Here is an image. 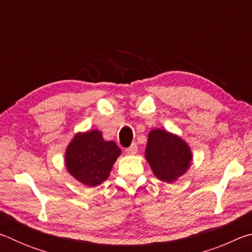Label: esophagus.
Wrapping results in <instances>:
<instances>
[{"label":"esophagus","mask_w":252,"mask_h":252,"mask_svg":"<svg viewBox=\"0 0 252 252\" xmlns=\"http://www.w3.org/2000/svg\"><path fill=\"white\" fill-rule=\"evenodd\" d=\"M126 152V155H135L136 152H138V147H136V144L135 143H133V144H131L130 147H127V148H126V150H125Z\"/></svg>","instance_id":"esophagus-1"}]
</instances>
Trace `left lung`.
<instances>
[{"instance_id":"8db88e82","label":"left lung","mask_w":252,"mask_h":252,"mask_svg":"<svg viewBox=\"0 0 252 252\" xmlns=\"http://www.w3.org/2000/svg\"><path fill=\"white\" fill-rule=\"evenodd\" d=\"M144 157L155 176L168 183L183 176L192 161L189 144L179 135L161 129L149 132Z\"/></svg>"}]
</instances>
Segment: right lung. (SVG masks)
Masks as SVG:
<instances>
[{
    "label": "right lung",
    "instance_id": "obj_1",
    "mask_svg": "<svg viewBox=\"0 0 252 252\" xmlns=\"http://www.w3.org/2000/svg\"><path fill=\"white\" fill-rule=\"evenodd\" d=\"M121 155L113 141H105L99 130L76 133L65 151V167L72 177L88 187L101 185Z\"/></svg>",
    "mask_w": 252,
    "mask_h": 252
}]
</instances>
